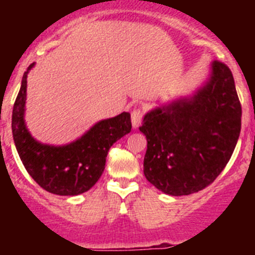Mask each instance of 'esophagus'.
<instances>
[{"mask_svg":"<svg viewBox=\"0 0 255 255\" xmlns=\"http://www.w3.org/2000/svg\"><path fill=\"white\" fill-rule=\"evenodd\" d=\"M141 117H143V112L139 108H136V110L131 112V124L134 129H138L139 126H140Z\"/></svg>","mask_w":255,"mask_h":255,"instance_id":"obj_1","label":"esophagus"}]
</instances>
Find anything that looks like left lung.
<instances>
[{
	"mask_svg": "<svg viewBox=\"0 0 255 255\" xmlns=\"http://www.w3.org/2000/svg\"><path fill=\"white\" fill-rule=\"evenodd\" d=\"M242 129V105L231 70L213 61L206 82L145 114L144 175L172 197L203 190L233 155Z\"/></svg>",
	"mask_w": 255,
	"mask_h": 255,
	"instance_id": "8db88e82",
	"label": "left lung"
}]
</instances>
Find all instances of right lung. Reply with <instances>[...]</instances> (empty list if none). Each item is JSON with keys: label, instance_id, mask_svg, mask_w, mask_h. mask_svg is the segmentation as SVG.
Segmentation results:
<instances>
[{"label": "right lung", "instance_id": "add662e5", "mask_svg": "<svg viewBox=\"0 0 255 255\" xmlns=\"http://www.w3.org/2000/svg\"><path fill=\"white\" fill-rule=\"evenodd\" d=\"M34 64L22 75L21 87L12 110V136L19 157L28 173L40 188L56 195H79L100 180L110 148L131 131L129 112L101 120L78 138L64 145L35 140L25 125L26 78Z\"/></svg>", "mask_w": 255, "mask_h": 255}]
</instances>
